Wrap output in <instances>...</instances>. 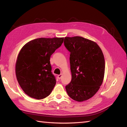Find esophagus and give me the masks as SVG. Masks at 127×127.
<instances>
[{
    "label": "esophagus",
    "mask_w": 127,
    "mask_h": 127,
    "mask_svg": "<svg viewBox=\"0 0 127 127\" xmlns=\"http://www.w3.org/2000/svg\"><path fill=\"white\" fill-rule=\"evenodd\" d=\"M62 76V74H60V75H58V79H59V80H60V79H61Z\"/></svg>",
    "instance_id": "obj_1"
}]
</instances>
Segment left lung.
I'll use <instances>...</instances> for the list:
<instances>
[{"instance_id":"obj_1","label":"left lung","mask_w":127,"mask_h":127,"mask_svg":"<svg viewBox=\"0 0 127 127\" xmlns=\"http://www.w3.org/2000/svg\"><path fill=\"white\" fill-rule=\"evenodd\" d=\"M64 44L70 52L71 81L65 86L66 92L74 100H87L98 92L103 81V53L96 42L81 36L65 37Z\"/></svg>"}]
</instances>
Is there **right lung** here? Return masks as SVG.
Returning a JSON list of instances; mask_svg holds the SVG:
<instances>
[{
    "instance_id": "obj_1",
    "label": "right lung",
    "mask_w": 127,
    "mask_h": 127,
    "mask_svg": "<svg viewBox=\"0 0 127 127\" xmlns=\"http://www.w3.org/2000/svg\"><path fill=\"white\" fill-rule=\"evenodd\" d=\"M64 37L38 38L24 46L18 54L16 75L19 85L31 98L42 99L50 94L56 83L51 56L62 45Z\"/></svg>"
}]
</instances>
